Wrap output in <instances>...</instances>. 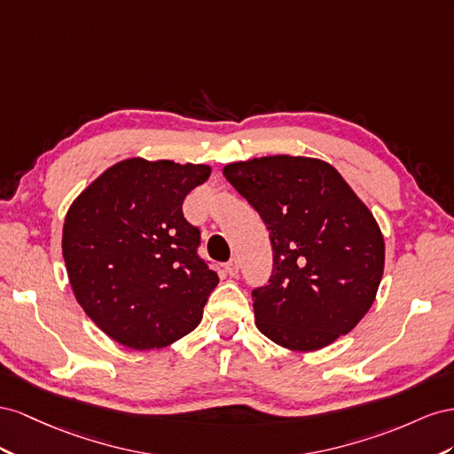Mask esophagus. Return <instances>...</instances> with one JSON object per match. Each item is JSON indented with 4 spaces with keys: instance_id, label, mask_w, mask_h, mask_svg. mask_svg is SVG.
Wrapping results in <instances>:
<instances>
[{
    "instance_id": "1",
    "label": "esophagus",
    "mask_w": 454,
    "mask_h": 454,
    "mask_svg": "<svg viewBox=\"0 0 454 454\" xmlns=\"http://www.w3.org/2000/svg\"><path fill=\"white\" fill-rule=\"evenodd\" d=\"M226 274L231 276V278H236L239 274V261L236 256L230 258V261L226 262Z\"/></svg>"
}]
</instances>
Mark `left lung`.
<instances>
[{
  "label": "left lung",
  "mask_w": 454,
  "mask_h": 454,
  "mask_svg": "<svg viewBox=\"0 0 454 454\" xmlns=\"http://www.w3.org/2000/svg\"><path fill=\"white\" fill-rule=\"evenodd\" d=\"M224 176L270 231L274 268L251 291L256 327L304 352L352 331L380 285L384 239L344 178L291 155L230 163Z\"/></svg>",
  "instance_id": "1"
}]
</instances>
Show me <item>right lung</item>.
<instances>
[{"label": "right lung", "mask_w": 454, "mask_h": 454, "mask_svg": "<svg viewBox=\"0 0 454 454\" xmlns=\"http://www.w3.org/2000/svg\"><path fill=\"white\" fill-rule=\"evenodd\" d=\"M207 165L125 160L100 175L64 220L62 256L77 302L110 339L169 346L200 325L218 283L183 213Z\"/></svg>", "instance_id": "1"}]
</instances>
